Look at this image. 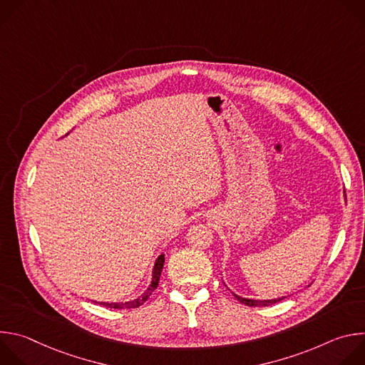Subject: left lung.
Instances as JSON below:
<instances>
[{
	"mask_svg": "<svg viewBox=\"0 0 365 365\" xmlns=\"http://www.w3.org/2000/svg\"><path fill=\"white\" fill-rule=\"evenodd\" d=\"M234 296H235L237 300H240L241 303H244V304H247V306H270V304L277 303V302H280V300L284 299V297H277V299H272V300H254V299L241 297V296H238V294H235V293H234Z\"/></svg>",
	"mask_w": 365,
	"mask_h": 365,
	"instance_id": "left-lung-1",
	"label": "left lung"
}]
</instances>
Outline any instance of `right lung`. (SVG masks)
Instances as JSON below:
<instances>
[{
    "mask_svg": "<svg viewBox=\"0 0 365 365\" xmlns=\"http://www.w3.org/2000/svg\"><path fill=\"white\" fill-rule=\"evenodd\" d=\"M163 264H165V255H159V258L155 259L154 263V269H153V280H151V284L147 287V290L138 296L137 299L134 300H130V302H120V303H106V302H96L102 306H107V307H111V309H133V307H138L141 306L148 297L150 294L155 290V287L159 286V280H160V274H162V269H163Z\"/></svg>",
    "mask_w": 365,
    "mask_h": 365,
    "instance_id": "add662e5",
    "label": "right lung"
}]
</instances>
